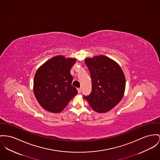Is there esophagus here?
I'll return each mask as SVG.
<instances>
[{
    "instance_id": "1",
    "label": "esophagus",
    "mask_w": 160,
    "mask_h": 160,
    "mask_svg": "<svg viewBox=\"0 0 160 160\" xmlns=\"http://www.w3.org/2000/svg\"><path fill=\"white\" fill-rule=\"evenodd\" d=\"M77 90H78V93H81V88H77Z\"/></svg>"
}]
</instances>
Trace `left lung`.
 I'll use <instances>...</instances> for the list:
<instances>
[{
	"label": "left lung",
	"instance_id": "obj_1",
	"mask_svg": "<svg viewBox=\"0 0 160 160\" xmlns=\"http://www.w3.org/2000/svg\"><path fill=\"white\" fill-rule=\"evenodd\" d=\"M90 73L92 90L84 96L98 113H106L116 106L124 96L126 78L119 65L104 55L85 59Z\"/></svg>",
	"mask_w": 160,
	"mask_h": 160
}]
</instances>
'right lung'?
<instances>
[{
    "label": "right lung",
    "mask_w": 160,
    "mask_h": 160,
    "mask_svg": "<svg viewBox=\"0 0 160 160\" xmlns=\"http://www.w3.org/2000/svg\"><path fill=\"white\" fill-rule=\"evenodd\" d=\"M75 58L56 56L43 64L34 78L33 92L38 102L45 110L59 113L78 94L72 85L73 76L70 70Z\"/></svg>",
    "instance_id": "1"
}]
</instances>
